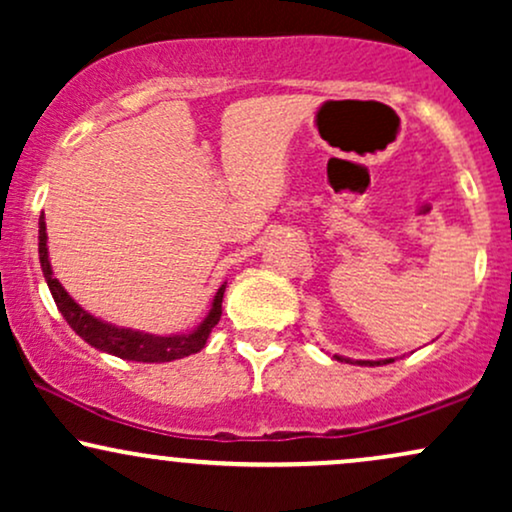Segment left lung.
<instances>
[{
  "instance_id": "left-lung-1",
  "label": "left lung",
  "mask_w": 512,
  "mask_h": 512,
  "mask_svg": "<svg viewBox=\"0 0 512 512\" xmlns=\"http://www.w3.org/2000/svg\"><path fill=\"white\" fill-rule=\"evenodd\" d=\"M334 358H337V361H346V363H349V358H342V356H334ZM387 363V361H385ZM361 366H363V363H361ZM366 366H383V363H380V361H366Z\"/></svg>"
}]
</instances>
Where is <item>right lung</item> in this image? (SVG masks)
<instances>
[{"mask_svg":"<svg viewBox=\"0 0 512 512\" xmlns=\"http://www.w3.org/2000/svg\"><path fill=\"white\" fill-rule=\"evenodd\" d=\"M38 228H40L38 255H40V267H43L45 281H48L52 298H55L57 308H60L64 320L69 322V327H72L84 342L96 346V349L101 351H108V354L113 356L127 358V361H142V363L175 361V358H185L204 349L211 330H214L216 322L221 320V301H223V291H226V286H221V289L216 291L207 320H204L195 332L175 334V337H156V334L122 330V327L108 325V322L98 320V317L86 313V310L81 308L79 303H74L72 296L62 289L60 281L52 276V267L48 260V233H45L43 216H40Z\"/></svg>","mask_w":512,"mask_h":512,"instance_id":"1","label":"right lung"}]
</instances>
